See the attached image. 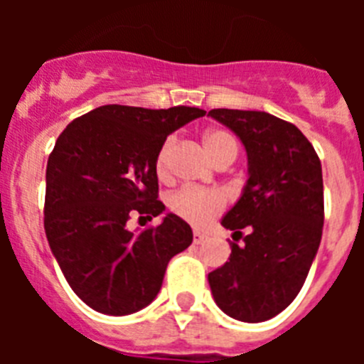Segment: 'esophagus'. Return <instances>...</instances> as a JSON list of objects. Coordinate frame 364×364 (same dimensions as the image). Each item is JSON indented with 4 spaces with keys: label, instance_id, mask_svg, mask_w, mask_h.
<instances>
[{
    "label": "esophagus",
    "instance_id": "esophagus-1",
    "mask_svg": "<svg viewBox=\"0 0 364 364\" xmlns=\"http://www.w3.org/2000/svg\"><path fill=\"white\" fill-rule=\"evenodd\" d=\"M208 239V235L205 233H202V231H193V242L195 244H202L204 242V240Z\"/></svg>",
    "mask_w": 364,
    "mask_h": 364
}]
</instances>
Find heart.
Segmentation results:
<instances>
[{"instance_id": "1", "label": "heart", "mask_w": 364, "mask_h": 364, "mask_svg": "<svg viewBox=\"0 0 364 364\" xmlns=\"http://www.w3.org/2000/svg\"><path fill=\"white\" fill-rule=\"evenodd\" d=\"M202 146L215 164H218L220 160L233 162L235 156H237V142L226 131H205L204 136H202ZM171 149L173 138H167L160 147L159 154H156V164H154L159 176L167 175ZM167 205L176 217H180L191 226H204L205 222L220 213L222 208H224V197H222V193L215 191V189L182 188L167 198Z\"/></svg>"}]
</instances>
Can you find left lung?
<instances>
[{"instance_id": "left-lung-1", "label": "left lung", "mask_w": 364, "mask_h": 364, "mask_svg": "<svg viewBox=\"0 0 364 364\" xmlns=\"http://www.w3.org/2000/svg\"><path fill=\"white\" fill-rule=\"evenodd\" d=\"M211 118L237 134L247 154V180L222 217L233 231L226 264L208 275L222 311L262 323L291 304L306 281L324 222L323 169L294 124L264 111L213 109ZM247 228V235L240 229Z\"/></svg>"}]
</instances>
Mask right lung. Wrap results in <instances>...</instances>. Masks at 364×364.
<instances>
[{"label": "right lung", "instance_id": "right-lung-1", "mask_svg": "<svg viewBox=\"0 0 364 364\" xmlns=\"http://www.w3.org/2000/svg\"><path fill=\"white\" fill-rule=\"evenodd\" d=\"M198 107L102 105L70 122L47 162L45 233L73 291L105 315H129L154 301L167 262L193 242L175 213L160 226L127 230L131 215L159 217L156 154Z\"/></svg>", "mask_w": 364, "mask_h": 364}]
</instances>
